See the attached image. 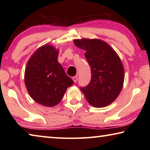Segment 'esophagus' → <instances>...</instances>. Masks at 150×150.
Here are the masks:
<instances>
[{
    "mask_svg": "<svg viewBox=\"0 0 150 150\" xmlns=\"http://www.w3.org/2000/svg\"><path fill=\"white\" fill-rule=\"evenodd\" d=\"M73 81H74L75 83H76L77 81V80H78V77H77V76H75V77H73Z\"/></svg>",
    "mask_w": 150,
    "mask_h": 150,
    "instance_id": "34e87169",
    "label": "esophagus"
}]
</instances>
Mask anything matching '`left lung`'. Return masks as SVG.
<instances>
[{
    "label": "left lung",
    "mask_w": 150,
    "mask_h": 150,
    "mask_svg": "<svg viewBox=\"0 0 150 150\" xmlns=\"http://www.w3.org/2000/svg\"><path fill=\"white\" fill-rule=\"evenodd\" d=\"M76 46L84 50L90 65L91 80L81 90L95 107L110 105L120 94L124 80L122 63L110 45L97 39L75 40Z\"/></svg>",
    "instance_id": "obj_1"
}]
</instances>
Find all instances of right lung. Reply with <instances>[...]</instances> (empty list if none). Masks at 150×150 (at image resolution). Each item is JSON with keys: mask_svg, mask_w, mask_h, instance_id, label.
<instances>
[{"mask_svg": "<svg viewBox=\"0 0 150 150\" xmlns=\"http://www.w3.org/2000/svg\"><path fill=\"white\" fill-rule=\"evenodd\" d=\"M58 51L50 45L38 49L28 62L25 85L35 102L46 106L59 103L68 87L74 82L57 61Z\"/></svg>", "mask_w": 150, "mask_h": 150, "instance_id": "1", "label": "right lung"}]
</instances>
